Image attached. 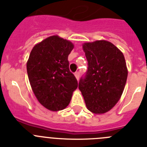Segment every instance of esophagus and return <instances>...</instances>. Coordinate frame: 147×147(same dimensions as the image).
<instances>
[{
	"label": "esophagus",
	"instance_id": "1",
	"mask_svg": "<svg viewBox=\"0 0 147 147\" xmlns=\"http://www.w3.org/2000/svg\"><path fill=\"white\" fill-rule=\"evenodd\" d=\"M75 78H77V80H78L79 78H80V72H78V71H77V72H75Z\"/></svg>",
	"mask_w": 147,
	"mask_h": 147
}]
</instances>
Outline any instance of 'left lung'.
Returning <instances> with one entry per match:
<instances>
[{
	"label": "left lung",
	"mask_w": 147,
	"mask_h": 147,
	"mask_svg": "<svg viewBox=\"0 0 147 147\" xmlns=\"http://www.w3.org/2000/svg\"><path fill=\"white\" fill-rule=\"evenodd\" d=\"M83 49L88 69L80 79L78 88L89 111L105 113L118 103L127 82L128 71L124 56L107 40L84 43Z\"/></svg>",
	"instance_id": "left-lung-1"
}]
</instances>
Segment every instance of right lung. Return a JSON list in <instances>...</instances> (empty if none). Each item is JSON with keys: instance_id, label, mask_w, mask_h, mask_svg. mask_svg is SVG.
<instances>
[{"instance_id": "obj_1", "label": "right lung", "mask_w": 147, "mask_h": 147, "mask_svg": "<svg viewBox=\"0 0 147 147\" xmlns=\"http://www.w3.org/2000/svg\"><path fill=\"white\" fill-rule=\"evenodd\" d=\"M74 45L57 35L46 38L32 49L26 64L28 77L38 101L51 111L69 104L78 81L69 68Z\"/></svg>"}]
</instances>
